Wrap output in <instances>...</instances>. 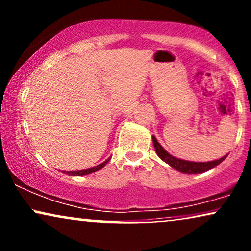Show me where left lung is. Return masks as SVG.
<instances>
[{
    "label": "left lung",
    "instance_id": "left-lung-1",
    "mask_svg": "<svg viewBox=\"0 0 251 251\" xmlns=\"http://www.w3.org/2000/svg\"><path fill=\"white\" fill-rule=\"evenodd\" d=\"M152 140H153V145H154L155 152H157L158 157H159L163 162L169 164L171 168L176 169L177 171H179V172H183V174H189V175L201 174V172L208 171V170H211V169H214L215 166L220 165V164L223 162L224 159H226V155H227L226 154V155H224V157L220 158V159L212 160V162H206V163L189 162V160L179 159V158H176V157H174V155L170 154L169 152L166 151V150L164 149L159 143H158V140L155 139L154 135L152 137Z\"/></svg>",
    "mask_w": 251,
    "mask_h": 251
}]
</instances>
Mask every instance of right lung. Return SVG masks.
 <instances>
[{"label":"right lung","instance_id":"add662e5","mask_svg":"<svg viewBox=\"0 0 251 251\" xmlns=\"http://www.w3.org/2000/svg\"><path fill=\"white\" fill-rule=\"evenodd\" d=\"M109 162V158L107 160H105V162L99 164V165L97 166H93V168H89V169H85V170H77V171H63L65 174L70 175V176H83V175H88V174H92V172H96L98 170L102 169L103 166L106 165Z\"/></svg>","mask_w":251,"mask_h":251}]
</instances>
